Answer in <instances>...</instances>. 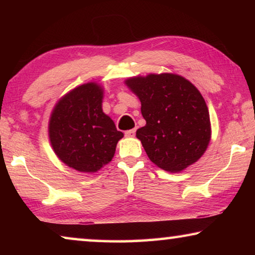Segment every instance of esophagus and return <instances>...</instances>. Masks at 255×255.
Here are the masks:
<instances>
[{
    "label": "esophagus",
    "mask_w": 255,
    "mask_h": 255,
    "mask_svg": "<svg viewBox=\"0 0 255 255\" xmlns=\"http://www.w3.org/2000/svg\"><path fill=\"white\" fill-rule=\"evenodd\" d=\"M135 132H136V129H129V130H126L125 131V136L126 137H133L135 136Z\"/></svg>",
    "instance_id": "34e87169"
}]
</instances>
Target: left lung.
I'll list each match as a JSON object with an SVG mask.
<instances>
[{"label": "left lung", "mask_w": 255, "mask_h": 255, "mask_svg": "<svg viewBox=\"0 0 255 255\" xmlns=\"http://www.w3.org/2000/svg\"><path fill=\"white\" fill-rule=\"evenodd\" d=\"M125 83L140 100L146 125L136 136L150 161L172 173L196 163L211 137L208 108L196 86L172 73L130 77Z\"/></svg>", "instance_id": "1"}]
</instances>
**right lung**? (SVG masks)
<instances>
[{"instance_id": "add662e5", "label": "right lung", "mask_w": 255, "mask_h": 255, "mask_svg": "<svg viewBox=\"0 0 255 255\" xmlns=\"http://www.w3.org/2000/svg\"><path fill=\"white\" fill-rule=\"evenodd\" d=\"M103 89L90 82L77 86L56 103L49 119V139L55 154L76 171L93 173L114 157L124 137L102 111Z\"/></svg>"}]
</instances>
